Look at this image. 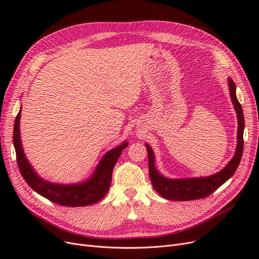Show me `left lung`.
I'll return each mask as SVG.
<instances>
[{
	"instance_id": "1",
	"label": "left lung",
	"mask_w": 259,
	"mask_h": 259,
	"mask_svg": "<svg viewBox=\"0 0 259 259\" xmlns=\"http://www.w3.org/2000/svg\"><path fill=\"white\" fill-rule=\"evenodd\" d=\"M228 84L230 90V97L234 105V109L237 113L238 129H237V146L232 157L228 165L213 175L203 176V178H190V179H168L160 174L155 168V157L152 148L148 144L146 145L148 151V162H149V175L155 191L170 200H193L209 196L216 189H219L235 173L243 150V129L244 119L242 108L236 97V87L233 79L228 77Z\"/></svg>"
}]
</instances>
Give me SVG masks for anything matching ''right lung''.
<instances>
[{"instance_id": "add662e5", "label": "right lung", "mask_w": 259, "mask_h": 259, "mask_svg": "<svg viewBox=\"0 0 259 259\" xmlns=\"http://www.w3.org/2000/svg\"><path fill=\"white\" fill-rule=\"evenodd\" d=\"M21 111L22 108L20 109L15 120L13 145H15L16 149L19 169L23 179L29 185V187L36 193L50 201L66 207L89 206L104 198L109 188H110L113 168L121 151L127 148L128 143L124 142L105 153L88 180L69 185L50 183L40 178L24 153L20 135Z\"/></svg>"}]
</instances>
